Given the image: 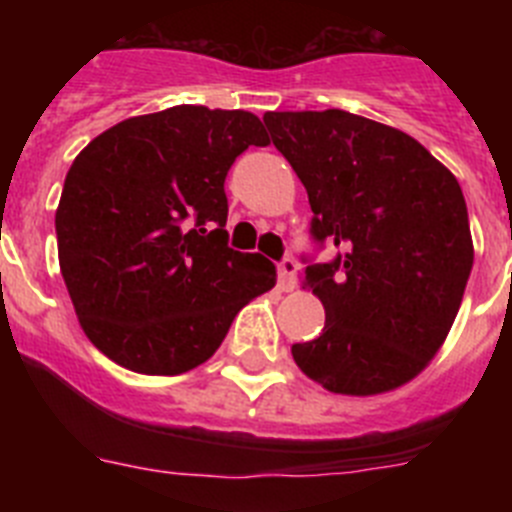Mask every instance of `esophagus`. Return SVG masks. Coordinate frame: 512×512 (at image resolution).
I'll return each mask as SVG.
<instances>
[{"instance_id":"1","label":"esophagus","mask_w":512,"mask_h":512,"mask_svg":"<svg viewBox=\"0 0 512 512\" xmlns=\"http://www.w3.org/2000/svg\"><path fill=\"white\" fill-rule=\"evenodd\" d=\"M279 287L284 289V292H289V289H295L297 284V274H300V266H297L295 259H282L279 261Z\"/></svg>"}]
</instances>
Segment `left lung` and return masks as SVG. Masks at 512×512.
<instances>
[{"label":"left lung","mask_w":512,"mask_h":512,"mask_svg":"<svg viewBox=\"0 0 512 512\" xmlns=\"http://www.w3.org/2000/svg\"><path fill=\"white\" fill-rule=\"evenodd\" d=\"M271 143L300 176L312 241L338 248L307 264L325 307L297 366L336 395H379L423 372L449 336L474 264L456 176L402 130L343 110L266 112Z\"/></svg>","instance_id":"obj_1"}]
</instances>
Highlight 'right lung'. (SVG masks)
Segmentation results:
<instances>
[{"label": "right lung", "instance_id": "add662e5", "mask_svg": "<svg viewBox=\"0 0 512 512\" xmlns=\"http://www.w3.org/2000/svg\"><path fill=\"white\" fill-rule=\"evenodd\" d=\"M248 146H269L251 112L176 104L117 122L74 158L56 210L58 264L107 359L189 372L277 284L271 261L228 246L225 176Z\"/></svg>", "mask_w": 512, "mask_h": 512}]
</instances>
